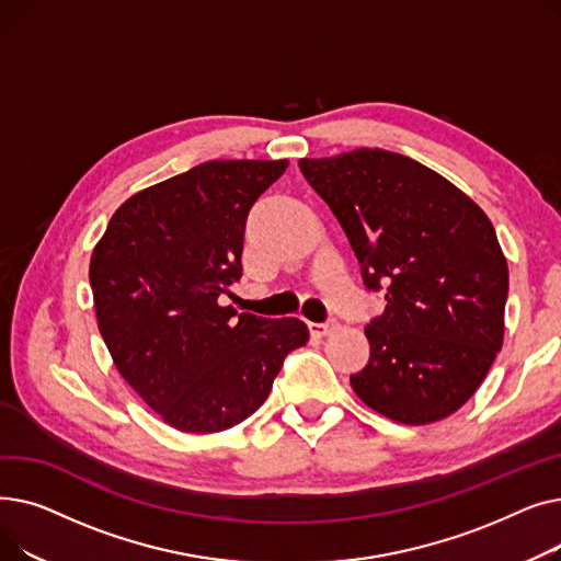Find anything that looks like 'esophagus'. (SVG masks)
Returning <instances> with one entry per match:
<instances>
[{
	"instance_id": "esophagus-1",
	"label": "esophagus",
	"mask_w": 561,
	"mask_h": 561,
	"mask_svg": "<svg viewBox=\"0 0 561 561\" xmlns=\"http://www.w3.org/2000/svg\"><path fill=\"white\" fill-rule=\"evenodd\" d=\"M336 330V320L334 318H330V320H325V322H309V332H311V336H328V334H332Z\"/></svg>"
}]
</instances>
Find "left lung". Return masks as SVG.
Segmentation results:
<instances>
[{
    "label": "left lung",
    "instance_id": "obj_1",
    "mask_svg": "<svg viewBox=\"0 0 561 561\" xmlns=\"http://www.w3.org/2000/svg\"><path fill=\"white\" fill-rule=\"evenodd\" d=\"M300 170L341 222L366 288L385 290L352 389L404 425L455 414L505 336L510 273L491 220L434 170L377 147L300 159Z\"/></svg>",
    "mask_w": 561,
    "mask_h": 561
}]
</instances>
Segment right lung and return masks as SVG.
I'll use <instances>...</instances> for the list:
<instances>
[{"label": "right lung", "mask_w": 561, "mask_h": 561, "mask_svg": "<svg viewBox=\"0 0 561 561\" xmlns=\"http://www.w3.org/2000/svg\"><path fill=\"white\" fill-rule=\"evenodd\" d=\"M288 161H206L131 195L91 256L100 334L127 385L174 430L239 425L268 398L298 318L220 307L243 275L245 220Z\"/></svg>", "instance_id": "add662e5"}]
</instances>
